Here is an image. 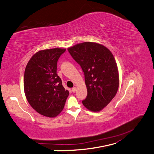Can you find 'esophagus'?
<instances>
[{
    "label": "esophagus",
    "mask_w": 154,
    "mask_h": 154,
    "mask_svg": "<svg viewBox=\"0 0 154 154\" xmlns=\"http://www.w3.org/2000/svg\"><path fill=\"white\" fill-rule=\"evenodd\" d=\"M76 90H77V88H76V87H73V88H72V92H75Z\"/></svg>",
    "instance_id": "1"
}]
</instances>
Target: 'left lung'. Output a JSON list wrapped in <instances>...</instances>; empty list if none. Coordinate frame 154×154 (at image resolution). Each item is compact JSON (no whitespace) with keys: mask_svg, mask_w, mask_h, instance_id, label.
Masks as SVG:
<instances>
[{"mask_svg":"<svg viewBox=\"0 0 154 154\" xmlns=\"http://www.w3.org/2000/svg\"><path fill=\"white\" fill-rule=\"evenodd\" d=\"M68 50L85 74L88 94L82 104L89 111L100 112L115 97L119 87L115 57L105 46L95 42L77 43Z\"/></svg>","mask_w":154,"mask_h":154,"instance_id":"1","label":"left lung"}]
</instances>
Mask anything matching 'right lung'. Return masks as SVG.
I'll use <instances>...</instances> for the list:
<instances>
[{"label": "right lung", "mask_w": 154, "mask_h": 154, "mask_svg": "<svg viewBox=\"0 0 154 154\" xmlns=\"http://www.w3.org/2000/svg\"><path fill=\"white\" fill-rule=\"evenodd\" d=\"M65 51L58 47L39 51L31 57L25 70L26 100L35 111L46 117L58 116L69 96L57 73V61Z\"/></svg>", "instance_id": "1"}]
</instances>
